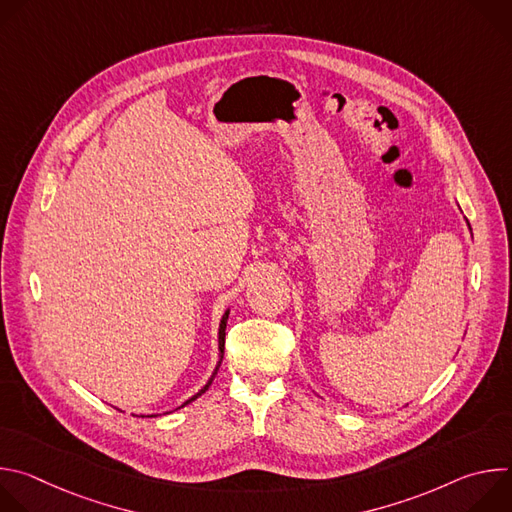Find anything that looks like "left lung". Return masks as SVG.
Listing matches in <instances>:
<instances>
[{"instance_id":"1","label":"left lung","mask_w":512,"mask_h":512,"mask_svg":"<svg viewBox=\"0 0 512 512\" xmlns=\"http://www.w3.org/2000/svg\"><path fill=\"white\" fill-rule=\"evenodd\" d=\"M468 227H470V225H468Z\"/></svg>"}]
</instances>
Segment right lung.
<instances>
[{
  "label": "right lung",
  "mask_w": 512,
  "mask_h": 512,
  "mask_svg": "<svg viewBox=\"0 0 512 512\" xmlns=\"http://www.w3.org/2000/svg\"><path fill=\"white\" fill-rule=\"evenodd\" d=\"M227 320H229V310L223 314V320H221V326H218V364H216V369H214V373H212V377L208 379V383L194 395V397H190L184 405H188V403H192L194 399H198L202 393H206L208 391V387H210V383L214 381V377H216V373H218V367H221V362H223V354H225V328H227ZM182 405V407H184Z\"/></svg>",
  "instance_id": "1"
}]
</instances>
